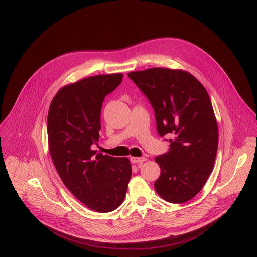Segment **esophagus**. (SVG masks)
I'll use <instances>...</instances> for the list:
<instances>
[{"label": "esophagus", "instance_id": "34e87169", "mask_svg": "<svg viewBox=\"0 0 257 257\" xmlns=\"http://www.w3.org/2000/svg\"><path fill=\"white\" fill-rule=\"evenodd\" d=\"M147 160L146 157H131V161L134 164H142Z\"/></svg>", "mask_w": 257, "mask_h": 257}]
</instances>
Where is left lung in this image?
<instances>
[{"label": "left lung", "mask_w": 257, "mask_h": 257, "mask_svg": "<svg viewBox=\"0 0 257 257\" xmlns=\"http://www.w3.org/2000/svg\"><path fill=\"white\" fill-rule=\"evenodd\" d=\"M127 76L154 110L158 135L172 136L168 151L155 157L161 170L155 191L169 203H185L214 168L219 131L211 99L193 75L181 70L151 68Z\"/></svg>", "instance_id": "8db88e82"}]
</instances>
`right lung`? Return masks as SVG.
Instances as JSON below:
<instances>
[{
    "mask_svg": "<svg viewBox=\"0 0 257 257\" xmlns=\"http://www.w3.org/2000/svg\"><path fill=\"white\" fill-rule=\"evenodd\" d=\"M122 74L97 75L63 87L47 115L49 151L64 185L89 209L109 213L122 203L132 176L125 157L92 150L99 141L101 110Z\"/></svg>",
    "mask_w": 257,
    "mask_h": 257,
    "instance_id": "obj_1",
    "label": "right lung"
}]
</instances>
